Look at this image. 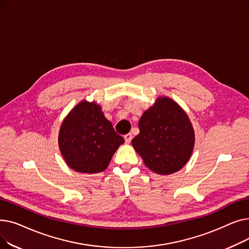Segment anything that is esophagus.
<instances>
[{"label": "esophagus", "instance_id": "34e87169", "mask_svg": "<svg viewBox=\"0 0 249 249\" xmlns=\"http://www.w3.org/2000/svg\"><path fill=\"white\" fill-rule=\"evenodd\" d=\"M124 140L126 143H130L132 140V134L131 133H128L126 135H124Z\"/></svg>", "mask_w": 249, "mask_h": 249}]
</instances>
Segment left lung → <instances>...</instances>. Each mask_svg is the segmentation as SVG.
<instances>
[{"instance_id": "8db88e82", "label": "left lung", "mask_w": 249, "mask_h": 249, "mask_svg": "<svg viewBox=\"0 0 249 249\" xmlns=\"http://www.w3.org/2000/svg\"><path fill=\"white\" fill-rule=\"evenodd\" d=\"M140 132L132 145L145 165L159 175H171L191 158L195 133L189 117L169 98L158 99L141 116Z\"/></svg>"}]
</instances>
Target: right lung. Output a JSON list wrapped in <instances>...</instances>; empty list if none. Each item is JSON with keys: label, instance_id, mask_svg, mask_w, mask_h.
<instances>
[{"label": "right lung", "instance_id": "obj_1", "mask_svg": "<svg viewBox=\"0 0 249 249\" xmlns=\"http://www.w3.org/2000/svg\"><path fill=\"white\" fill-rule=\"evenodd\" d=\"M124 138L116 133L101 107L83 101L65 118L58 144L63 159L75 172L96 174L105 171Z\"/></svg>", "mask_w": 249, "mask_h": 249}]
</instances>
